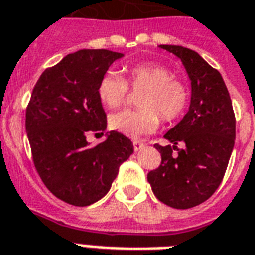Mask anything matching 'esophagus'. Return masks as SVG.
<instances>
[{
  "label": "esophagus",
  "instance_id": "esophagus-1",
  "mask_svg": "<svg viewBox=\"0 0 255 255\" xmlns=\"http://www.w3.org/2000/svg\"><path fill=\"white\" fill-rule=\"evenodd\" d=\"M133 146H134L135 152H138L139 149H142L143 146H145V143H143L142 141H139V139H134V141H133Z\"/></svg>",
  "mask_w": 255,
  "mask_h": 255
}]
</instances>
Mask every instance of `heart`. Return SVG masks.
Instances as JSON below:
<instances>
[{
    "label": "heart",
    "mask_w": 255,
    "mask_h": 255,
    "mask_svg": "<svg viewBox=\"0 0 255 255\" xmlns=\"http://www.w3.org/2000/svg\"><path fill=\"white\" fill-rule=\"evenodd\" d=\"M142 91L139 109H125L110 116L113 130L131 138L153 133L160 125V116L169 122L184 113L189 101L188 86L173 76L171 68L157 63H141L128 70L126 80L114 71L103 74L98 83V97L107 107H117L129 93Z\"/></svg>",
    "instance_id": "1"
}]
</instances>
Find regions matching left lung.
I'll use <instances>...</instances> for the list:
<instances>
[{
  "label": "left lung",
  "mask_w": 255,
  "mask_h": 255,
  "mask_svg": "<svg viewBox=\"0 0 255 255\" xmlns=\"http://www.w3.org/2000/svg\"><path fill=\"white\" fill-rule=\"evenodd\" d=\"M160 47L184 64L191 79V103L184 118L164 135L173 145H154L161 164L149 172L148 181L160 202L185 210L206 202L221 185L234 148L235 116L219 71L192 49ZM177 143L183 148H177Z\"/></svg>",
  "instance_id": "1"
}]
</instances>
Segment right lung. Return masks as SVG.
Here are the masks:
<instances>
[{
	"instance_id": "right-lung-1",
	"label": "right lung",
	"mask_w": 255,
	"mask_h": 255,
	"mask_svg": "<svg viewBox=\"0 0 255 255\" xmlns=\"http://www.w3.org/2000/svg\"><path fill=\"white\" fill-rule=\"evenodd\" d=\"M124 53L80 49L44 71L26 107L25 129L36 171L63 202L84 207L102 199L133 153V143L118 131L90 146L89 133L103 135L106 113L98 83Z\"/></svg>"
}]
</instances>
